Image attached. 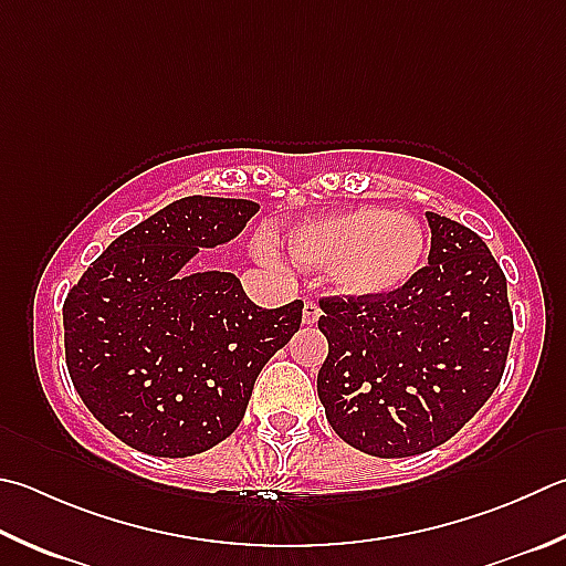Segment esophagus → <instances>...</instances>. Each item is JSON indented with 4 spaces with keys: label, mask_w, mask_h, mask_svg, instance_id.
<instances>
[{
    "label": "esophagus",
    "mask_w": 566,
    "mask_h": 566,
    "mask_svg": "<svg viewBox=\"0 0 566 566\" xmlns=\"http://www.w3.org/2000/svg\"><path fill=\"white\" fill-rule=\"evenodd\" d=\"M318 316H322V310H318V304L312 302V300H306V302H304V316H302V322L312 326V324L318 322Z\"/></svg>",
    "instance_id": "obj_1"
}]
</instances>
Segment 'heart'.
I'll return each instance as SVG.
<instances>
[{
    "instance_id": "heart-1",
    "label": "heart",
    "mask_w": 566,
    "mask_h": 566,
    "mask_svg": "<svg viewBox=\"0 0 566 566\" xmlns=\"http://www.w3.org/2000/svg\"><path fill=\"white\" fill-rule=\"evenodd\" d=\"M423 252V230L413 218L376 208L306 220L292 234L294 260L332 266V282L354 296L400 290L418 272Z\"/></svg>"
}]
</instances>
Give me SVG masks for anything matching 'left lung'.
<instances>
[{"label":"left lung","instance_id":"obj_1","mask_svg":"<svg viewBox=\"0 0 566 566\" xmlns=\"http://www.w3.org/2000/svg\"><path fill=\"white\" fill-rule=\"evenodd\" d=\"M428 264L381 296H322L328 356L316 390L328 426L376 458H408L453 438L505 374L507 280L475 232L426 212Z\"/></svg>","mask_w":566,"mask_h":566}]
</instances>
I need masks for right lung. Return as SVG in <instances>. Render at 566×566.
<instances>
[{"label":"right lung","mask_w":566,"mask_h":566,"mask_svg":"<svg viewBox=\"0 0 566 566\" xmlns=\"http://www.w3.org/2000/svg\"><path fill=\"white\" fill-rule=\"evenodd\" d=\"M260 205L182 198L123 232L64 302L69 376L101 426L140 453H202L244 418L262 366L302 324V300L262 310L230 272L182 270L238 238Z\"/></svg>","instance_id":"1"}]
</instances>
